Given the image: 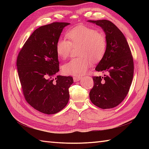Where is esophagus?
Instances as JSON below:
<instances>
[{
    "instance_id": "34e87169",
    "label": "esophagus",
    "mask_w": 149,
    "mask_h": 149,
    "mask_svg": "<svg viewBox=\"0 0 149 149\" xmlns=\"http://www.w3.org/2000/svg\"><path fill=\"white\" fill-rule=\"evenodd\" d=\"M73 79H74V81L75 82H77V81H79L82 79V77H80V76H74V77H73Z\"/></svg>"
}]
</instances>
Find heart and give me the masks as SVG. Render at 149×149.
Wrapping results in <instances>:
<instances>
[{
  "label": "heart",
  "mask_w": 149,
  "mask_h": 149,
  "mask_svg": "<svg viewBox=\"0 0 149 149\" xmlns=\"http://www.w3.org/2000/svg\"><path fill=\"white\" fill-rule=\"evenodd\" d=\"M66 38H59L56 43V52L61 59L70 55L74 47H79L78 53L81 56L74 58L62 66L65 74L81 75L86 72L91 65V59L99 61L105 54L107 41L105 34L94 28L78 26L66 33Z\"/></svg>",
  "instance_id": "obj_1"
}]
</instances>
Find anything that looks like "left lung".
I'll return each mask as SVG.
<instances>
[{"instance_id":"left-lung-1","label":"left lung","mask_w":149,"mask_h":149,"mask_svg":"<svg viewBox=\"0 0 149 149\" xmlns=\"http://www.w3.org/2000/svg\"><path fill=\"white\" fill-rule=\"evenodd\" d=\"M102 28L106 33L105 54L96 66L104 77L93 76L90 99L101 109L113 108L121 103L130 89L134 74V61L130 47L123 33L111 21L88 20Z\"/></svg>"}]
</instances>
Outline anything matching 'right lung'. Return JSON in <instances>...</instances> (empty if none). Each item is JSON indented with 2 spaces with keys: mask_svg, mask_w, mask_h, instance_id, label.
Segmentation results:
<instances>
[{
  "mask_svg": "<svg viewBox=\"0 0 149 149\" xmlns=\"http://www.w3.org/2000/svg\"><path fill=\"white\" fill-rule=\"evenodd\" d=\"M66 22H53L34 31L19 52L17 66L22 92L27 103L43 113H58L67 104L71 76L59 70L56 43Z\"/></svg>",
  "mask_w": 149,
  "mask_h": 149,
  "instance_id": "obj_1",
  "label": "right lung"
}]
</instances>
